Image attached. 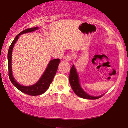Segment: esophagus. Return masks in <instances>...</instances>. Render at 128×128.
Returning a JSON list of instances; mask_svg holds the SVG:
<instances>
[{
  "label": "esophagus",
  "mask_w": 128,
  "mask_h": 128,
  "mask_svg": "<svg viewBox=\"0 0 128 128\" xmlns=\"http://www.w3.org/2000/svg\"><path fill=\"white\" fill-rule=\"evenodd\" d=\"M72 57V56L71 55H68L65 58V60L68 61V62H69V61H70V60H71Z\"/></svg>",
  "instance_id": "obj_1"
}]
</instances>
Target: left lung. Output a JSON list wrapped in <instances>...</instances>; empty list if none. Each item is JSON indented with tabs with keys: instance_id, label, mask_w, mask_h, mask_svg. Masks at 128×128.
Instances as JSON below:
<instances>
[{
	"instance_id": "1",
	"label": "left lung",
	"mask_w": 128,
	"mask_h": 128,
	"mask_svg": "<svg viewBox=\"0 0 128 128\" xmlns=\"http://www.w3.org/2000/svg\"><path fill=\"white\" fill-rule=\"evenodd\" d=\"M69 82L70 86L72 88L73 90L74 91V93L78 96V97L83 98L84 99L88 100H97L102 97V96H99V97H92L88 94H87L82 87H80L79 83V78H78V73H77L76 70L75 69L74 65L72 66L71 68L70 72L69 74Z\"/></svg>"
}]
</instances>
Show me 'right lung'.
<instances>
[{
    "label": "right lung",
    "mask_w": 128,
    "mask_h": 128,
    "mask_svg": "<svg viewBox=\"0 0 128 128\" xmlns=\"http://www.w3.org/2000/svg\"><path fill=\"white\" fill-rule=\"evenodd\" d=\"M38 28V27H36L26 29L17 35L16 36L13 42L10 45L8 56V76H9L10 81L18 90L26 94L32 96L41 95L42 94L44 93L48 90V88L50 87V84H51L52 81H53V79L55 76L56 73L58 68L59 64L60 61V59H55L50 60L48 67L46 68V70H45L44 74L42 75V76L41 77V78H40L39 81L34 85L30 86H22L20 85V84L17 83L14 80V78H13V74H12V55L14 45L15 43L16 42L17 40L18 39L19 36H21V35L26 34V33L32 32V31L36 30Z\"/></svg>",
    "instance_id": "obj_1"
}]
</instances>
